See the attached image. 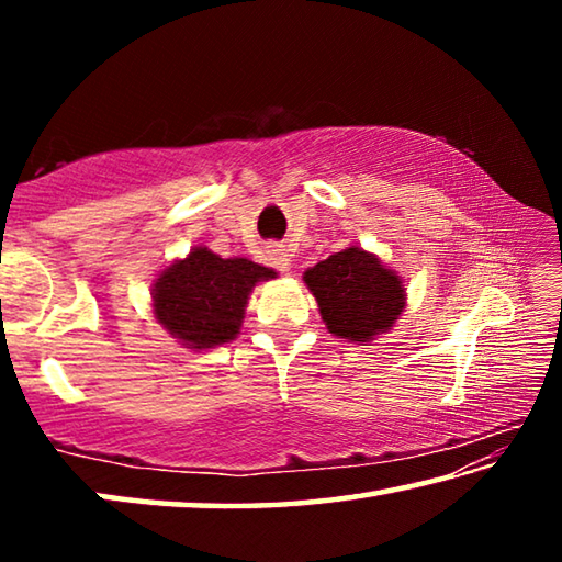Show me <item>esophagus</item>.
I'll list each match as a JSON object with an SVG mask.
<instances>
[{
	"label": "esophagus",
	"instance_id": "esophagus-1",
	"mask_svg": "<svg viewBox=\"0 0 562 562\" xmlns=\"http://www.w3.org/2000/svg\"><path fill=\"white\" fill-rule=\"evenodd\" d=\"M268 260H270V265L272 268H278V270H288L290 268V255H288V250H284L282 245H272V247H268Z\"/></svg>",
	"mask_w": 562,
	"mask_h": 562
}]
</instances>
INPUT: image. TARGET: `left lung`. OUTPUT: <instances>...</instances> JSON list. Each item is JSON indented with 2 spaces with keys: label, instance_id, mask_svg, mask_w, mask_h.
I'll list each match as a JSON object with an SVG mask.
<instances>
[{
  "label": "left lung",
  "instance_id": "1",
  "mask_svg": "<svg viewBox=\"0 0 562 562\" xmlns=\"http://www.w3.org/2000/svg\"><path fill=\"white\" fill-rule=\"evenodd\" d=\"M302 278L331 335L357 345L392 329L406 307L402 278L357 245L329 255Z\"/></svg>",
  "mask_w": 562,
  "mask_h": 562
}]
</instances>
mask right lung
Wrapping results in <instances>:
<instances>
[{"label":"right lung","instance_id":"obj_1","mask_svg":"<svg viewBox=\"0 0 562 562\" xmlns=\"http://www.w3.org/2000/svg\"><path fill=\"white\" fill-rule=\"evenodd\" d=\"M278 272L247 258H221L193 247L188 258L170 262L154 282V315L180 345L203 351L240 335L247 300L258 282Z\"/></svg>","mask_w":562,"mask_h":562}]
</instances>
